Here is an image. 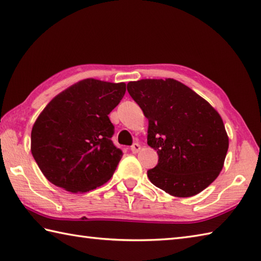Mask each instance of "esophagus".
<instances>
[{"label":"esophagus","mask_w":261,"mask_h":261,"mask_svg":"<svg viewBox=\"0 0 261 261\" xmlns=\"http://www.w3.org/2000/svg\"><path fill=\"white\" fill-rule=\"evenodd\" d=\"M130 150L133 153H138L141 150V145L138 144V143H134V144L130 146Z\"/></svg>","instance_id":"esophagus-1"}]
</instances>
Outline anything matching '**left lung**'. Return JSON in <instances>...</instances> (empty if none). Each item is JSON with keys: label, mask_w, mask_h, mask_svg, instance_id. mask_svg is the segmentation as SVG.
Returning <instances> with one entry per match:
<instances>
[{"label": "left lung", "mask_w": 261, "mask_h": 261, "mask_svg": "<svg viewBox=\"0 0 261 261\" xmlns=\"http://www.w3.org/2000/svg\"><path fill=\"white\" fill-rule=\"evenodd\" d=\"M127 91L148 119L147 144L159 161L150 181L174 197L199 194L219 177L228 137L220 114L190 88L173 79H145Z\"/></svg>", "instance_id": "left-lung-1"}]
</instances>
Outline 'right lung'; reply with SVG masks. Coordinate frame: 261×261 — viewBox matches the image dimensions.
I'll return each instance as SVG.
<instances>
[{"label":"right lung","mask_w":261,"mask_h":261,"mask_svg":"<svg viewBox=\"0 0 261 261\" xmlns=\"http://www.w3.org/2000/svg\"><path fill=\"white\" fill-rule=\"evenodd\" d=\"M126 84L82 80L57 94L31 130V153L48 181L71 193H87L113 177L123 152L111 137L108 115Z\"/></svg>","instance_id":"1"}]
</instances>
